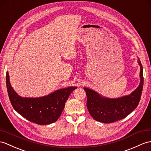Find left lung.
Returning a JSON list of instances; mask_svg holds the SVG:
<instances>
[{
  "label": "left lung",
  "mask_w": 151,
  "mask_h": 151,
  "mask_svg": "<svg viewBox=\"0 0 151 151\" xmlns=\"http://www.w3.org/2000/svg\"><path fill=\"white\" fill-rule=\"evenodd\" d=\"M140 82L130 94L115 99L104 96L93 89L84 87L87 95V107L91 116L96 121L105 124L113 123L125 118L137 107L141 98L143 86V68L139 58Z\"/></svg>",
  "instance_id": "1"
}]
</instances>
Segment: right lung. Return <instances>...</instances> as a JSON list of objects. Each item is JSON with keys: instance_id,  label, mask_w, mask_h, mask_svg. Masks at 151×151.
<instances>
[{"instance_id": "1", "label": "right lung", "mask_w": 151, "mask_h": 151, "mask_svg": "<svg viewBox=\"0 0 151 151\" xmlns=\"http://www.w3.org/2000/svg\"><path fill=\"white\" fill-rule=\"evenodd\" d=\"M6 87L9 100L17 113L33 123L47 125L57 121L64 110L65 101L77 87H68L38 98L22 97L11 86L8 72L6 73Z\"/></svg>"}]
</instances>
